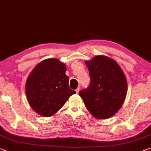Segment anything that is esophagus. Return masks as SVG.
Segmentation results:
<instances>
[{
    "label": "esophagus",
    "instance_id": "obj_1",
    "mask_svg": "<svg viewBox=\"0 0 151 151\" xmlns=\"http://www.w3.org/2000/svg\"><path fill=\"white\" fill-rule=\"evenodd\" d=\"M80 90V87H78V88L76 89V93H79Z\"/></svg>",
    "mask_w": 151,
    "mask_h": 151
}]
</instances>
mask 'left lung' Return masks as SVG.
Listing matches in <instances>:
<instances>
[{"mask_svg":"<svg viewBox=\"0 0 151 151\" xmlns=\"http://www.w3.org/2000/svg\"><path fill=\"white\" fill-rule=\"evenodd\" d=\"M86 65L90 73V84L79 92L85 106L92 115L99 119H108L121 108L127 91L123 71L115 60L97 56Z\"/></svg>","mask_w":151,"mask_h":151,"instance_id":"left-lung-1","label":"left lung"}]
</instances>
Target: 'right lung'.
I'll return each instance as SVG.
<instances>
[{"mask_svg": "<svg viewBox=\"0 0 151 151\" xmlns=\"http://www.w3.org/2000/svg\"><path fill=\"white\" fill-rule=\"evenodd\" d=\"M66 65L56 58L39 63L28 76L26 94L30 106L43 116H51L76 93L69 86Z\"/></svg>", "mask_w": 151, "mask_h": 151, "instance_id": "1", "label": "right lung"}]
</instances>
